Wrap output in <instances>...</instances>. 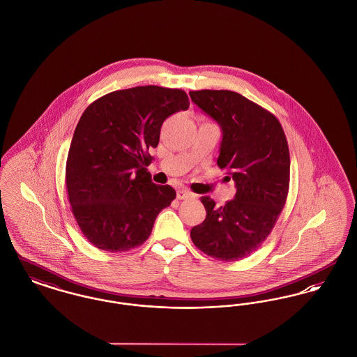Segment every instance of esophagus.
I'll return each instance as SVG.
<instances>
[{
    "label": "esophagus",
    "instance_id": "obj_1",
    "mask_svg": "<svg viewBox=\"0 0 357 357\" xmlns=\"http://www.w3.org/2000/svg\"><path fill=\"white\" fill-rule=\"evenodd\" d=\"M188 197H192V193L188 192L187 189H178L177 190V199L178 200H185Z\"/></svg>",
    "mask_w": 357,
    "mask_h": 357
}]
</instances>
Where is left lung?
Instances as JSON below:
<instances>
[{
  "mask_svg": "<svg viewBox=\"0 0 357 357\" xmlns=\"http://www.w3.org/2000/svg\"><path fill=\"white\" fill-rule=\"evenodd\" d=\"M190 99L222 128L218 165L235 181L225 206L203 196L206 220L190 229L195 245L218 261L234 262L254 252L273 231L286 203L290 153L274 114L228 90L190 91Z\"/></svg>",
  "mask_w": 357,
  "mask_h": 357,
  "instance_id": "left-lung-1",
  "label": "left lung"
}]
</instances>
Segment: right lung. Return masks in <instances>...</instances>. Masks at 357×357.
Listing matches in <instances>:
<instances>
[{
	"label": "right lung",
	"mask_w": 357,
	"mask_h": 357,
	"mask_svg": "<svg viewBox=\"0 0 357 357\" xmlns=\"http://www.w3.org/2000/svg\"><path fill=\"white\" fill-rule=\"evenodd\" d=\"M185 91L158 86L118 90L82 114L66 165L71 211L96 248L129 251L151 236L157 215L176 199L146 169L164 121L187 110Z\"/></svg>",
	"instance_id": "add662e5"
}]
</instances>
